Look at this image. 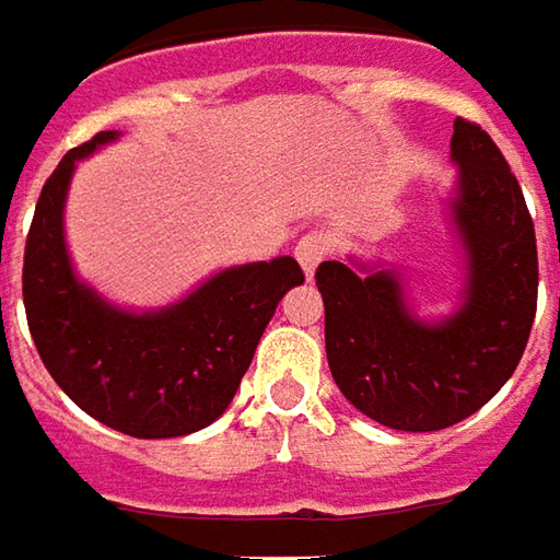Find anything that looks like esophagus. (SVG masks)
<instances>
[{"label":"esophagus","mask_w":560,"mask_h":560,"mask_svg":"<svg viewBox=\"0 0 560 560\" xmlns=\"http://www.w3.org/2000/svg\"><path fill=\"white\" fill-rule=\"evenodd\" d=\"M326 255H329V240L324 234H305L299 243H295V258H299V265H302V271L311 280L314 271H317V265L324 261Z\"/></svg>","instance_id":"1"}]
</instances>
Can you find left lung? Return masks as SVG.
Returning <instances> with one entry per match:
<instances>
[{
  "label": "left lung",
  "mask_w": 560,
  "mask_h": 560,
  "mask_svg": "<svg viewBox=\"0 0 560 560\" xmlns=\"http://www.w3.org/2000/svg\"><path fill=\"white\" fill-rule=\"evenodd\" d=\"M446 200L465 277L450 317L422 320L400 273L385 265L324 261L326 360L363 416L397 431H441L468 419L512 378L536 314L534 219L493 138L456 119Z\"/></svg>",
  "instance_id": "obj_1"
}]
</instances>
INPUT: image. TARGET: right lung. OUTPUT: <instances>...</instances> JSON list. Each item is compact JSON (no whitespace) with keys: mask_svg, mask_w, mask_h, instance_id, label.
<instances>
[{"mask_svg":"<svg viewBox=\"0 0 560 560\" xmlns=\"http://www.w3.org/2000/svg\"><path fill=\"white\" fill-rule=\"evenodd\" d=\"M116 138L97 131L45 182L26 234V324L45 370L79 410L131 438H182L228 410L280 299L305 273L280 255L212 273L166 307L107 302L73 271L63 202L79 160Z\"/></svg>","mask_w":560,"mask_h":560,"instance_id":"add662e5","label":"right lung"}]
</instances>
